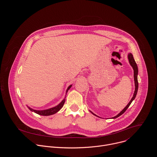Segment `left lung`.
<instances>
[{
    "label": "left lung",
    "instance_id": "8db88e82",
    "mask_svg": "<svg viewBox=\"0 0 157 157\" xmlns=\"http://www.w3.org/2000/svg\"><path fill=\"white\" fill-rule=\"evenodd\" d=\"M128 61H129V63H130V66L132 67V68H133V70L134 83H135V91H134L133 97L132 98L131 100H130V102L128 103V104L126 105V107H125L122 111L120 112V113H119L117 116H114V117H112V119H116V118L119 117L120 116H121L122 114H123L125 113V110H126L128 109V107L130 106V104L132 103V102L134 99H135V98H136V95H137V91H138V87H139V83H138V79H137V75H138V72H139V71H138V67H137V63H136L135 59H134L133 56V55H132V54L131 53H130L128 54ZM90 112H91V113L93 115H94V116L98 117L97 115H96L95 114H94L93 113H92L91 111H90Z\"/></svg>",
    "mask_w": 157,
    "mask_h": 157
}]
</instances>
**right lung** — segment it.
<instances>
[{
    "instance_id": "add662e5",
    "label": "right lung",
    "mask_w": 157,
    "mask_h": 157,
    "mask_svg": "<svg viewBox=\"0 0 157 157\" xmlns=\"http://www.w3.org/2000/svg\"><path fill=\"white\" fill-rule=\"evenodd\" d=\"M72 85H70L68 86V87L66 89V93L67 94V93H68L69 89L71 87ZM65 98L66 97L64 98V99H63V101L59 104H58L57 105L53 107H52V108H50V109H44V110H35L31 107H30L29 106L27 105L28 108L29 109V110H30L32 112H34L35 113L37 114H39L40 116H51V115H53V114H56V113H58V112L63 107L64 102H65Z\"/></svg>"
}]
</instances>
